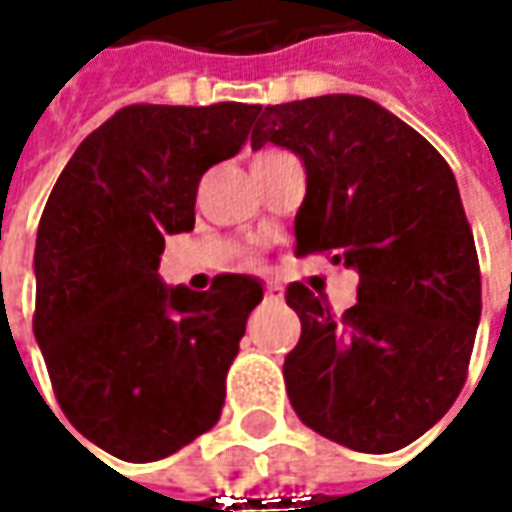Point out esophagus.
I'll return each instance as SVG.
<instances>
[{
	"instance_id": "1",
	"label": "esophagus",
	"mask_w": 512,
	"mask_h": 512,
	"mask_svg": "<svg viewBox=\"0 0 512 512\" xmlns=\"http://www.w3.org/2000/svg\"><path fill=\"white\" fill-rule=\"evenodd\" d=\"M265 299H270V302H279V299H282V285H279V282H267Z\"/></svg>"
}]
</instances>
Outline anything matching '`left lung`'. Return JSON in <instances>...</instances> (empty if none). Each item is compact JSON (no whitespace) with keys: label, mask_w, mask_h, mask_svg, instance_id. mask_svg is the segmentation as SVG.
Masks as SVG:
<instances>
[{"label":"left lung","mask_w":512,"mask_h":512,"mask_svg":"<svg viewBox=\"0 0 512 512\" xmlns=\"http://www.w3.org/2000/svg\"><path fill=\"white\" fill-rule=\"evenodd\" d=\"M253 148L293 150L307 173L296 253H333L359 273L336 316L293 282L302 319L285 384L296 416L359 453L399 450L462 393L482 316L473 230L453 170L422 133L382 105L316 96L256 113Z\"/></svg>","instance_id":"obj_1"}]
</instances>
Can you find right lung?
<instances>
[{
	"instance_id": "add662e5",
	"label": "right lung",
	"mask_w": 512,
	"mask_h": 512,
	"mask_svg": "<svg viewBox=\"0 0 512 512\" xmlns=\"http://www.w3.org/2000/svg\"><path fill=\"white\" fill-rule=\"evenodd\" d=\"M259 105H128L70 156L36 233L33 333L70 424L125 462H156L222 416L225 376L262 282L205 293L159 279L165 236L196 222V187L236 156Z\"/></svg>"
}]
</instances>
